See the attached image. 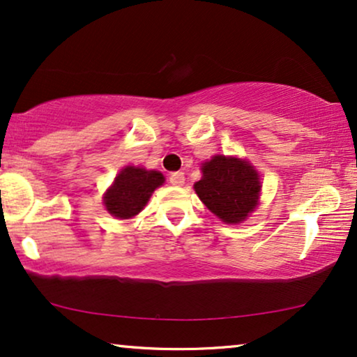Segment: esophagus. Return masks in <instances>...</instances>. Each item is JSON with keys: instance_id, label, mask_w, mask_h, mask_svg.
Listing matches in <instances>:
<instances>
[{"instance_id": "34e87169", "label": "esophagus", "mask_w": 357, "mask_h": 357, "mask_svg": "<svg viewBox=\"0 0 357 357\" xmlns=\"http://www.w3.org/2000/svg\"><path fill=\"white\" fill-rule=\"evenodd\" d=\"M169 183L174 185V187H182V185L185 183V175H183V172H174V174H170Z\"/></svg>"}]
</instances>
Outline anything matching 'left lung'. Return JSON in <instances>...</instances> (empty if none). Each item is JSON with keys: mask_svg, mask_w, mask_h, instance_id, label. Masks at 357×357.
<instances>
[{"mask_svg": "<svg viewBox=\"0 0 357 357\" xmlns=\"http://www.w3.org/2000/svg\"><path fill=\"white\" fill-rule=\"evenodd\" d=\"M202 172L193 188L204 206L226 224L245 221L261 192L255 167L245 159L218 154L202 164Z\"/></svg>", "mask_w": 357, "mask_h": 357, "instance_id": "1", "label": "left lung"}]
</instances>
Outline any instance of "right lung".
<instances>
[{
  "label": "right lung",
  "mask_w": 357,
  "mask_h": 357,
  "mask_svg": "<svg viewBox=\"0 0 357 357\" xmlns=\"http://www.w3.org/2000/svg\"><path fill=\"white\" fill-rule=\"evenodd\" d=\"M164 180V175L158 170L126 165L104 195L105 209L116 219H131L141 213L151 195Z\"/></svg>",
  "instance_id": "right-lung-1"
}]
</instances>
